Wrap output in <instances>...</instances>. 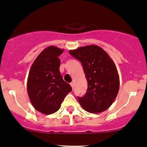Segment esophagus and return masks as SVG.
Segmentation results:
<instances>
[{
	"label": "esophagus",
	"mask_w": 147,
	"mask_h": 147,
	"mask_svg": "<svg viewBox=\"0 0 147 147\" xmlns=\"http://www.w3.org/2000/svg\"><path fill=\"white\" fill-rule=\"evenodd\" d=\"M70 85H71V87H72V88L73 89L74 88V85H75V84H74V82H71Z\"/></svg>",
	"instance_id": "1"
}]
</instances>
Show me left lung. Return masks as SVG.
<instances>
[{
  "label": "left lung",
  "instance_id": "8db88e82",
  "mask_svg": "<svg viewBox=\"0 0 147 147\" xmlns=\"http://www.w3.org/2000/svg\"><path fill=\"white\" fill-rule=\"evenodd\" d=\"M69 53L82 63L87 90L78 101L90 113L107 109L116 99L119 89L117 69L109 55L97 45H91L71 50Z\"/></svg>",
  "mask_w": 147,
  "mask_h": 147
}]
</instances>
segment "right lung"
Listing matches in <instances>:
<instances>
[{
  "instance_id": "obj_1",
  "label": "right lung",
  "mask_w": 147,
  "mask_h": 147,
  "mask_svg": "<svg viewBox=\"0 0 147 147\" xmlns=\"http://www.w3.org/2000/svg\"><path fill=\"white\" fill-rule=\"evenodd\" d=\"M63 49L49 46L32 63L28 74L27 90L29 99L36 110L45 115L57 112L72 87L60 75L59 56Z\"/></svg>"
}]
</instances>
